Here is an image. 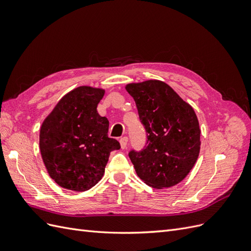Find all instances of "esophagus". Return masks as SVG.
Returning a JSON list of instances; mask_svg holds the SVG:
<instances>
[{
    "label": "esophagus",
    "instance_id": "1",
    "mask_svg": "<svg viewBox=\"0 0 251 251\" xmlns=\"http://www.w3.org/2000/svg\"><path fill=\"white\" fill-rule=\"evenodd\" d=\"M127 141H128V138L126 137V136H125V137L120 138L119 142H120V146H121V149H126V144H127Z\"/></svg>",
    "mask_w": 251,
    "mask_h": 251
}]
</instances>
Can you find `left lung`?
Wrapping results in <instances>:
<instances>
[{
    "label": "left lung",
    "mask_w": 251,
    "mask_h": 251,
    "mask_svg": "<svg viewBox=\"0 0 251 251\" xmlns=\"http://www.w3.org/2000/svg\"><path fill=\"white\" fill-rule=\"evenodd\" d=\"M126 89L147 132L146 146L128 151L136 173L154 188L178 184L194 168L200 151L201 131L194 109L160 80L130 83Z\"/></svg>",
    "instance_id": "obj_1"
}]
</instances>
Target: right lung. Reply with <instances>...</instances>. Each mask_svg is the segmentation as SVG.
I'll list each match as a JSON object with an SVG mask.
<instances>
[{
    "label": "right lung",
    "instance_id": "obj_1",
    "mask_svg": "<svg viewBox=\"0 0 251 251\" xmlns=\"http://www.w3.org/2000/svg\"><path fill=\"white\" fill-rule=\"evenodd\" d=\"M103 94V90L87 86L74 89L42 125V158L59 186L88 191L103 176L111 151L120 149V143L108 136L109 120L97 112Z\"/></svg>",
    "mask_w": 251,
    "mask_h": 251
}]
</instances>
